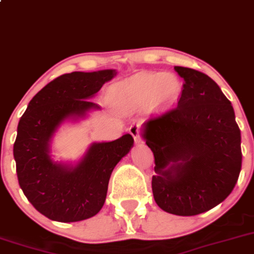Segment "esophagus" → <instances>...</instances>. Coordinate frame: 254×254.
<instances>
[{"label": "esophagus", "instance_id": "esophagus-1", "mask_svg": "<svg viewBox=\"0 0 254 254\" xmlns=\"http://www.w3.org/2000/svg\"><path fill=\"white\" fill-rule=\"evenodd\" d=\"M129 132L131 134V136L134 137L135 141H140V125L139 124H131L129 127Z\"/></svg>", "mask_w": 254, "mask_h": 254}]
</instances>
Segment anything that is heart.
<instances>
[{
	"label": "heart",
	"instance_id": "b5f03b06",
	"mask_svg": "<svg viewBox=\"0 0 254 254\" xmlns=\"http://www.w3.org/2000/svg\"><path fill=\"white\" fill-rule=\"evenodd\" d=\"M181 94V82L174 73H141L118 84L112 97L124 108L147 105L151 109H164L177 102Z\"/></svg>",
	"mask_w": 254,
	"mask_h": 254
}]
</instances>
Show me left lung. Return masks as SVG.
<instances>
[{
    "mask_svg": "<svg viewBox=\"0 0 254 254\" xmlns=\"http://www.w3.org/2000/svg\"><path fill=\"white\" fill-rule=\"evenodd\" d=\"M184 78L171 109L144 123L142 136L155 159V202L166 212L195 216L227 198L242 166L235 110L205 73L175 67Z\"/></svg>",
    "mask_w": 254,
    "mask_h": 254,
    "instance_id": "8db88e82",
    "label": "left lung"
}]
</instances>
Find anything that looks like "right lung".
Listing matches in <instances>:
<instances>
[{
  "mask_svg": "<svg viewBox=\"0 0 254 254\" xmlns=\"http://www.w3.org/2000/svg\"><path fill=\"white\" fill-rule=\"evenodd\" d=\"M115 74L107 69L61 75L32 98L19 119L13 145L18 184L27 200L49 220L77 222L97 215L115 165L134 144L130 134L94 142L74 167L56 164L49 156V142L59 125L99 108L89 99Z\"/></svg>",
  "mask_w": 254,
  "mask_h": 254,
  "instance_id": "1",
  "label": "right lung"
}]
</instances>
